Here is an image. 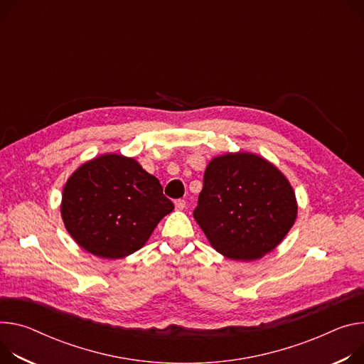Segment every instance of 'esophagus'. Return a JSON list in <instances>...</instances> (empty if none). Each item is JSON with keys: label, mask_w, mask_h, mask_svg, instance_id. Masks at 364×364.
<instances>
[{"label": "esophagus", "mask_w": 364, "mask_h": 364, "mask_svg": "<svg viewBox=\"0 0 364 364\" xmlns=\"http://www.w3.org/2000/svg\"><path fill=\"white\" fill-rule=\"evenodd\" d=\"M174 205H176V209H177V210H183V209L186 208V200L178 199V200L174 202Z\"/></svg>", "instance_id": "1"}]
</instances>
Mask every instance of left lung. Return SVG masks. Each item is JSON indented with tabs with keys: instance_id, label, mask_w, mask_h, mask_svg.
<instances>
[{
	"instance_id": "obj_1",
	"label": "left lung",
	"mask_w": 364,
	"mask_h": 364,
	"mask_svg": "<svg viewBox=\"0 0 364 364\" xmlns=\"http://www.w3.org/2000/svg\"><path fill=\"white\" fill-rule=\"evenodd\" d=\"M193 216L218 252L252 261L284 240L297 202L274 164L251 152H228L208 164Z\"/></svg>"
}]
</instances>
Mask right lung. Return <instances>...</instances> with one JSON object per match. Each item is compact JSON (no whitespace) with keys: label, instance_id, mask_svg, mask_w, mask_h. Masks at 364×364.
<instances>
[{"label":"right lung","instance_id":"add662e5","mask_svg":"<svg viewBox=\"0 0 364 364\" xmlns=\"http://www.w3.org/2000/svg\"><path fill=\"white\" fill-rule=\"evenodd\" d=\"M174 205L135 158L98 155L78 167L62 191L60 216L74 241L107 259L141 250Z\"/></svg>","mask_w":364,"mask_h":364}]
</instances>
